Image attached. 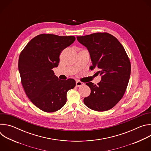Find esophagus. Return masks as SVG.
Masks as SVG:
<instances>
[{
    "label": "esophagus",
    "mask_w": 151,
    "mask_h": 151,
    "mask_svg": "<svg viewBox=\"0 0 151 151\" xmlns=\"http://www.w3.org/2000/svg\"><path fill=\"white\" fill-rule=\"evenodd\" d=\"M83 85V83L82 82H80V81H77L76 82V87H81V86H82Z\"/></svg>",
    "instance_id": "esophagus-1"
}]
</instances>
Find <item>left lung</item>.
Returning <instances> with one entry per match:
<instances>
[{"instance_id":"1","label":"left lung","mask_w":151,"mask_h":151,"mask_svg":"<svg viewBox=\"0 0 151 151\" xmlns=\"http://www.w3.org/2000/svg\"><path fill=\"white\" fill-rule=\"evenodd\" d=\"M77 40L88 50L92 66L101 76L97 85L87 82L91 93L83 99L90 109L103 112L114 107L123 97L131 73V63L119 40L108 33H96L77 36Z\"/></svg>"}]
</instances>
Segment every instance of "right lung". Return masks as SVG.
Segmentation results:
<instances>
[{
	"label": "right lung",
	"mask_w": 151,
	"mask_h": 151,
	"mask_svg": "<svg viewBox=\"0 0 151 151\" xmlns=\"http://www.w3.org/2000/svg\"><path fill=\"white\" fill-rule=\"evenodd\" d=\"M75 37L40 34L33 38L18 60L21 82L30 101L46 112L58 111L66 103L67 93L76 85L73 79H59L54 75L61 51L70 46Z\"/></svg>",
	"instance_id": "add662e5"
}]
</instances>
